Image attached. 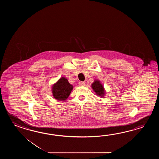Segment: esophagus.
<instances>
[{
  "label": "esophagus",
  "instance_id": "34e87169",
  "mask_svg": "<svg viewBox=\"0 0 159 159\" xmlns=\"http://www.w3.org/2000/svg\"><path fill=\"white\" fill-rule=\"evenodd\" d=\"M79 85H80V86H84L85 85V83H84V82L81 81V82H79Z\"/></svg>",
  "mask_w": 159,
  "mask_h": 159
}]
</instances>
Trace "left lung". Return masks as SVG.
Masks as SVG:
<instances>
[{
    "label": "left lung",
    "mask_w": 159,
    "mask_h": 159,
    "mask_svg": "<svg viewBox=\"0 0 159 159\" xmlns=\"http://www.w3.org/2000/svg\"><path fill=\"white\" fill-rule=\"evenodd\" d=\"M91 87L97 94L101 97H103L105 93V89L99 81L98 80L95 81L91 84Z\"/></svg>",
    "instance_id": "1"
}]
</instances>
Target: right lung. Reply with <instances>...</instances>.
Listing matches in <instances>:
<instances>
[{
    "mask_svg": "<svg viewBox=\"0 0 159 159\" xmlns=\"http://www.w3.org/2000/svg\"><path fill=\"white\" fill-rule=\"evenodd\" d=\"M73 85L70 84L68 80L62 77L52 86L53 97L58 101L66 100L73 90Z\"/></svg>",
    "mask_w": 159,
    "mask_h": 159,
    "instance_id": "obj_1",
    "label": "right lung"
}]
</instances>
